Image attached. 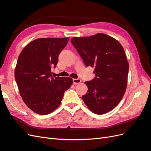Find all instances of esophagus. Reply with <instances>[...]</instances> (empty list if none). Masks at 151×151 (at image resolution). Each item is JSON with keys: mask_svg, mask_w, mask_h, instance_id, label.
Masks as SVG:
<instances>
[{"mask_svg": "<svg viewBox=\"0 0 151 151\" xmlns=\"http://www.w3.org/2000/svg\"><path fill=\"white\" fill-rule=\"evenodd\" d=\"M81 82V80L80 79H73V83L74 84H77Z\"/></svg>", "mask_w": 151, "mask_h": 151, "instance_id": "34e87169", "label": "esophagus"}]
</instances>
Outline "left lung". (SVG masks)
Here are the masks:
<instances>
[{
    "label": "left lung",
    "mask_w": 151,
    "mask_h": 151,
    "mask_svg": "<svg viewBox=\"0 0 151 151\" xmlns=\"http://www.w3.org/2000/svg\"><path fill=\"white\" fill-rule=\"evenodd\" d=\"M70 42L86 67H95L96 77L85 82L88 91L83 101L96 114L111 111L121 101L127 84L129 64L122 46L104 34L74 37Z\"/></svg>",
    "instance_id": "1"
}]
</instances>
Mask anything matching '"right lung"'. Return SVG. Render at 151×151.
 Returning <instances> with one entry per match:
<instances>
[{
	"label": "right lung",
	"mask_w": 151,
	"mask_h": 151,
	"mask_svg": "<svg viewBox=\"0 0 151 151\" xmlns=\"http://www.w3.org/2000/svg\"><path fill=\"white\" fill-rule=\"evenodd\" d=\"M69 38H40L26 45L20 54L15 79L20 96L31 110L40 115L53 112L72 84L70 77H52L58 57Z\"/></svg>",
	"instance_id": "obj_1"
}]
</instances>
